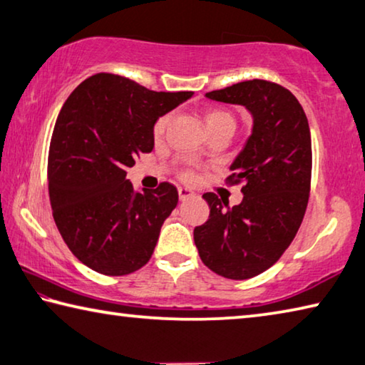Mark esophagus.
<instances>
[{"instance_id":"1","label":"esophagus","mask_w":365,"mask_h":365,"mask_svg":"<svg viewBox=\"0 0 365 365\" xmlns=\"http://www.w3.org/2000/svg\"><path fill=\"white\" fill-rule=\"evenodd\" d=\"M195 196V191L190 190V188H183L180 187L178 188V197H180V201H187L190 197Z\"/></svg>"}]
</instances>
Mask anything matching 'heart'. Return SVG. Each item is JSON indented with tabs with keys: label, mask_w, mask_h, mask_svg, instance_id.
Here are the masks:
<instances>
[{
	"label": "heart",
	"mask_w": 365,
	"mask_h": 365,
	"mask_svg": "<svg viewBox=\"0 0 365 365\" xmlns=\"http://www.w3.org/2000/svg\"><path fill=\"white\" fill-rule=\"evenodd\" d=\"M222 120H233V119H232L230 114L225 113V110H222V109H211V110H207L206 115H205V122H206L207 128L215 125V123H219ZM168 122H169V115H160L159 119L154 122V125H153V137L154 138L159 140L160 137H163L164 132H165V127H168ZM183 177L191 178V177H193V174H191L190 170H185Z\"/></svg>",
	"instance_id": "obj_1"
}]
</instances>
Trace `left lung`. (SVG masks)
Listing matches in <instances>:
<instances>
[{
    "label": "left lung",
    "instance_id": "obj_1",
    "mask_svg": "<svg viewBox=\"0 0 365 365\" xmlns=\"http://www.w3.org/2000/svg\"><path fill=\"white\" fill-rule=\"evenodd\" d=\"M206 96L248 109L252 128L228 177L230 183L243 182V201L230 207L215 193L202 195L211 212L195 228V245L215 274L246 280L279 261L304 217L311 190V132L292 91L267 80H246Z\"/></svg>",
    "mask_w": 365,
    "mask_h": 365
}]
</instances>
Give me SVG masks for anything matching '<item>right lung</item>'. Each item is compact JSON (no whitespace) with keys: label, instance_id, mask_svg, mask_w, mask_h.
I'll return each instance as SVG.
<instances>
[{"label":"right lung","instance_id":"obj_1","mask_svg":"<svg viewBox=\"0 0 365 365\" xmlns=\"http://www.w3.org/2000/svg\"><path fill=\"white\" fill-rule=\"evenodd\" d=\"M191 96L96 73L66 100L49 145L48 190L61 237L86 267L119 277L150 261L178 191L168 182L135 191L127 168L153 151L154 122Z\"/></svg>","mask_w":365,"mask_h":365}]
</instances>
